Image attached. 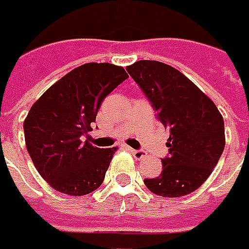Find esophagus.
I'll return each mask as SVG.
<instances>
[{"mask_svg": "<svg viewBox=\"0 0 249 249\" xmlns=\"http://www.w3.org/2000/svg\"><path fill=\"white\" fill-rule=\"evenodd\" d=\"M130 151H132V154H133V157L136 160H142L146 156V153L143 150H133V149H130Z\"/></svg>", "mask_w": 249, "mask_h": 249, "instance_id": "obj_1", "label": "esophagus"}]
</instances>
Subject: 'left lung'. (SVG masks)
Listing matches in <instances>:
<instances>
[{"instance_id": "8db88e82", "label": "left lung", "mask_w": 249, "mask_h": 249, "mask_svg": "<svg viewBox=\"0 0 249 249\" xmlns=\"http://www.w3.org/2000/svg\"><path fill=\"white\" fill-rule=\"evenodd\" d=\"M169 129L170 156L159 177L146 178L151 193L183 197L204 183L225 147L224 119L215 103L180 71L159 61H137L126 68Z\"/></svg>"}]
</instances>
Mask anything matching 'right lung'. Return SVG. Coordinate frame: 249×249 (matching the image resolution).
I'll list each match as a JSON object with an SVG mask.
<instances>
[{"label":"right lung","instance_id":"add662e5","mask_svg":"<svg viewBox=\"0 0 249 249\" xmlns=\"http://www.w3.org/2000/svg\"><path fill=\"white\" fill-rule=\"evenodd\" d=\"M129 75L113 63H85L55 82L24 120L27 150L45 181L68 196H86L103 183L117 147L99 149L82 136L98 110Z\"/></svg>","mask_w":249,"mask_h":249}]
</instances>
